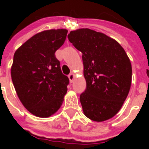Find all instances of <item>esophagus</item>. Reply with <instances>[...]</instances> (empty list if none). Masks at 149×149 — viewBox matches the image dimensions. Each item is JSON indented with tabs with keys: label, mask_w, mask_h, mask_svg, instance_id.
<instances>
[{
	"label": "esophagus",
	"mask_w": 149,
	"mask_h": 149,
	"mask_svg": "<svg viewBox=\"0 0 149 149\" xmlns=\"http://www.w3.org/2000/svg\"><path fill=\"white\" fill-rule=\"evenodd\" d=\"M68 77H69V79H70V83H72V82L74 81L76 76H75V74L73 73V72H71V73L68 76Z\"/></svg>",
	"instance_id": "esophagus-1"
}]
</instances>
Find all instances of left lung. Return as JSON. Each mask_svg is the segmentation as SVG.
<instances>
[{"instance_id":"1","label":"left lung","mask_w":149,"mask_h":149,"mask_svg":"<svg viewBox=\"0 0 149 149\" xmlns=\"http://www.w3.org/2000/svg\"><path fill=\"white\" fill-rule=\"evenodd\" d=\"M68 39L83 53L86 90L80 95L84 115L101 122L117 114L132 84V63L113 38L90 29L71 31Z\"/></svg>"}]
</instances>
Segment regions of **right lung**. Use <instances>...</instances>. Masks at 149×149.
Listing matches in <instances>:
<instances>
[{
	"label": "right lung",
	"mask_w": 149,
	"mask_h": 149,
	"mask_svg": "<svg viewBox=\"0 0 149 149\" xmlns=\"http://www.w3.org/2000/svg\"><path fill=\"white\" fill-rule=\"evenodd\" d=\"M68 30L50 29L27 40L15 52L10 75L23 106L33 115L49 118L58 111L67 92L55 52L63 45Z\"/></svg>",
	"instance_id": "add662e5"
}]
</instances>
